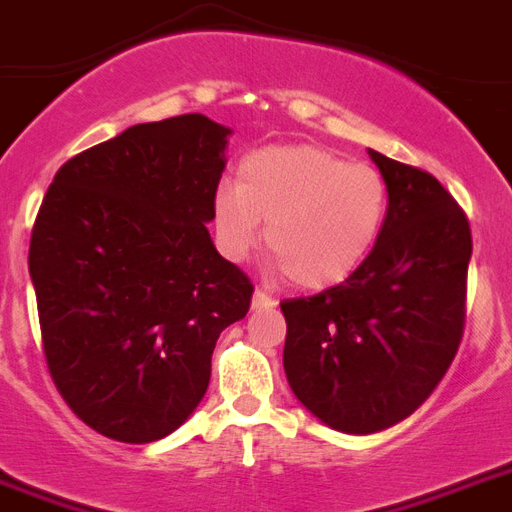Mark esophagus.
I'll return each instance as SVG.
<instances>
[{
    "label": "esophagus",
    "mask_w": 512,
    "mask_h": 512,
    "mask_svg": "<svg viewBox=\"0 0 512 512\" xmlns=\"http://www.w3.org/2000/svg\"><path fill=\"white\" fill-rule=\"evenodd\" d=\"M277 305V300L272 298V295H266L264 290H256L253 292V308H274Z\"/></svg>",
    "instance_id": "34e87169"
}]
</instances>
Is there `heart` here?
<instances>
[{
	"label": "heart",
	"mask_w": 512,
	"mask_h": 512,
	"mask_svg": "<svg viewBox=\"0 0 512 512\" xmlns=\"http://www.w3.org/2000/svg\"><path fill=\"white\" fill-rule=\"evenodd\" d=\"M388 209L386 181L313 144L264 147L243 157L238 186L214 196L222 251L243 259L266 222V248L300 290L349 279L378 243Z\"/></svg>",
	"instance_id": "b5f03b06"
}]
</instances>
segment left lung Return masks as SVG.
I'll return each mask as SVG.
<instances>
[{"label":"left lung","mask_w":512,"mask_h":512,"mask_svg":"<svg viewBox=\"0 0 512 512\" xmlns=\"http://www.w3.org/2000/svg\"><path fill=\"white\" fill-rule=\"evenodd\" d=\"M386 181L378 243L342 285L282 300L285 373L323 425L386 430L435 391L466 321L471 227L427 170L370 150Z\"/></svg>","instance_id":"8db88e82"}]
</instances>
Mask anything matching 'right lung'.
<instances>
[{
  "label": "right lung",
  "mask_w": 512,
  "mask_h": 512,
  "mask_svg": "<svg viewBox=\"0 0 512 512\" xmlns=\"http://www.w3.org/2000/svg\"><path fill=\"white\" fill-rule=\"evenodd\" d=\"M230 129L202 113L137 124L56 170L30 235L48 373L77 417L152 443L207 393L253 285L209 238Z\"/></svg>",
  "instance_id": "right-lung-1"
}]
</instances>
